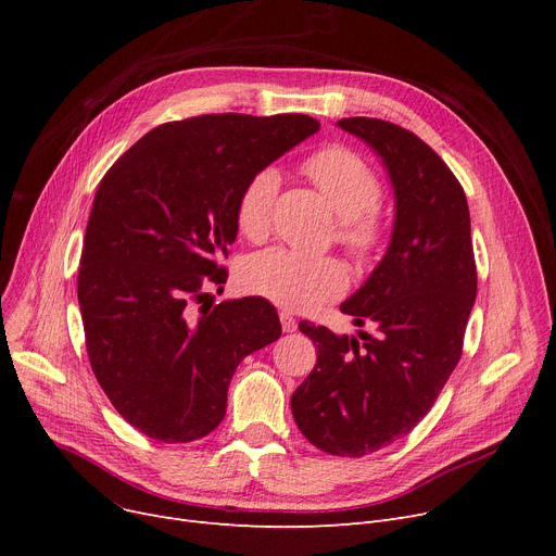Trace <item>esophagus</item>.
Here are the masks:
<instances>
[{
    "label": "esophagus",
    "mask_w": 556,
    "mask_h": 556,
    "mask_svg": "<svg viewBox=\"0 0 556 556\" xmlns=\"http://www.w3.org/2000/svg\"><path fill=\"white\" fill-rule=\"evenodd\" d=\"M279 319H281V329L286 331V333H293L295 329H298V319L290 315L288 311H281L279 313Z\"/></svg>",
    "instance_id": "34e87169"
}]
</instances>
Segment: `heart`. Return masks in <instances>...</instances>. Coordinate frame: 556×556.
<instances>
[{
  "instance_id": "1",
  "label": "heart",
  "mask_w": 556,
  "mask_h": 556,
  "mask_svg": "<svg viewBox=\"0 0 556 556\" xmlns=\"http://www.w3.org/2000/svg\"><path fill=\"white\" fill-rule=\"evenodd\" d=\"M304 170L340 216L338 237L361 263H369L386 241V220L376 207L381 180L369 162L346 146L333 143L315 151ZM279 173L270 166L254 170L237 198V227L250 241L268 233ZM243 283L252 293L290 311H311L344 293L346 268L333 256H308L286 248H268L250 256L243 266Z\"/></svg>"
}]
</instances>
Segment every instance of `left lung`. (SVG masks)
<instances>
[{
    "label": "left lung",
    "instance_id": "1",
    "mask_svg": "<svg viewBox=\"0 0 556 556\" xmlns=\"http://www.w3.org/2000/svg\"><path fill=\"white\" fill-rule=\"evenodd\" d=\"M338 126L369 143L394 189L386 256L340 311L374 336H336L302 319L317 361L290 396L306 440L329 455L363 457L410 432L440 396L464 344L478 273L462 185L426 141L383 119Z\"/></svg>",
    "mask_w": 556,
    "mask_h": 556
}]
</instances>
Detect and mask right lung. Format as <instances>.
Wrapping results in <instances>:
<instances>
[{"label": "right lung", "mask_w": 556, "mask_h": 556, "mask_svg": "<svg viewBox=\"0 0 556 556\" xmlns=\"http://www.w3.org/2000/svg\"><path fill=\"white\" fill-rule=\"evenodd\" d=\"M319 130L306 114H200L146 132L103 175L87 220L78 304L99 386L164 444L210 434L239 363L281 325L263 298L202 304L225 283L250 175Z\"/></svg>", "instance_id": "right-lung-1"}]
</instances>
